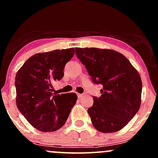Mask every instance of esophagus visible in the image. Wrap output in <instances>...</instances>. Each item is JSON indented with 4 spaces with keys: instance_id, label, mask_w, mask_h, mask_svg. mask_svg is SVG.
Returning a JSON list of instances; mask_svg holds the SVG:
<instances>
[{
    "instance_id": "1",
    "label": "esophagus",
    "mask_w": 158,
    "mask_h": 158,
    "mask_svg": "<svg viewBox=\"0 0 158 158\" xmlns=\"http://www.w3.org/2000/svg\"><path fill=\"white\" fill-rule=\"evenodd\" d=\"M77 96H78V98H82V96H83V94L78 93V94H77Z\"/></svg>"
}]
</instances>
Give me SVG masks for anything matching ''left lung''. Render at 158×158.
I'll return each mask as SVG.
<instances>
[{
  "label": "left lung",
  "instance_id": "obj_1",
  "mask_svg": "<svg viewBox=\"0 0 158 158\" xmlns=\"http://www.w3.org/2000/svg\"><path fill=\"white\" fill-rule=\"evenodd\" d=\"M76 54L95 84L102 85L100 97L93 96L88 109L95 129L111 133L123 128L141 106V76L124 55L98 48H76Z\"/></svg>",
  "mask_w": 158,
  "mask_h": 158
}]
</instances>
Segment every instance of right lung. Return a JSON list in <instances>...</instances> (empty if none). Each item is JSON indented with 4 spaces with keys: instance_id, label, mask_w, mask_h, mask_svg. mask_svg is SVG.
<instances>
[{
    "instance_id": "right-lung-1",
    "label": "right lung",
    "mask_w": 158,
    "mask_h": 158,
    "mask_svg": "<svg viewBox=\"0 0 158 158\" xmlns=\"http://www.w3.org/2000/svg\"><path fill=\"white\" fill-rule=\"evenodd\" d=\"M75 53L73 48L41 52L30 57L15 77L16 102L28 122L44 132L64 125L76 104L74 92L52 95V83L64 76L63 69Z\"/></svg>"
}]
</instances>
